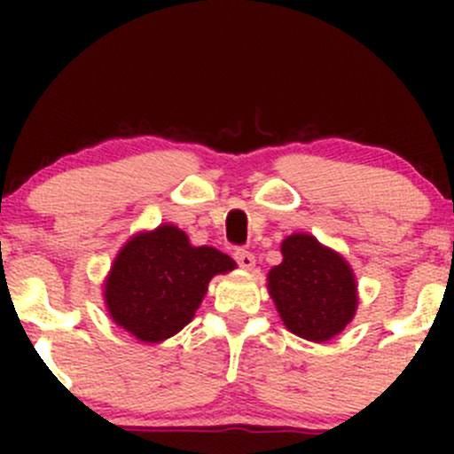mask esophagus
Segmentation results:
<instances>
[{
  "instance_id": "esophagus-1",
  "label": "esophagus",
  "mask_w": 454,
  "mask_h": 454,
  "mask_svg": "<svg viewBox=\"0 0 454 454\" xmlns=\"http://www.w3.org/2000/svg\"><path fill=\"white\" fill-rule=\"evenodd\" d=\"M234 260H237V264L245 270H252L256 267V256H254L252 252H247V249H234Z\"/></svg>"
}]
</instances>
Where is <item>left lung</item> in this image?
I'll return each instance as SVG.
<instances>
[{
	"mask_svg": "<svg viewBox=\"0 0 454 454\" xmlns=\"http://www.w3.org/2000/svg\"><path fill=\"white\" fill-rule=\"evenodd\" d=\"M281 254L267 288L286 328L316 343L333 340L350 325L358 305L350 264L305 232L290 234Z\"/></svg>",
	"mask_w": 454,
	"mask_h": 454,
	"instance_id": "1",
	"label": "left lung"
}]
</instances>
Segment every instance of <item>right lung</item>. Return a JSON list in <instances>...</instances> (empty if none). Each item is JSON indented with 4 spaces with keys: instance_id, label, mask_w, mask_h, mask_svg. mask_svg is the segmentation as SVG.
<instances>
[{
    "instance_id": "add662e5",
    "label": "right lung",
    "mask_w": 454,
    "mask_h": 454,
    "mask_svg": "<svg viewBox=\"0 0 454 454\" xmlns=\"http://www.w3.org/2000/svg\"><path fill=\"white\" fill-rule=\"evenodd\" d=\"M234 267L220 249L194 247L184 231L161 223L123 245L104 284V301L114 325L138 341L160 343L190 325L213 275Z\"/></svg>"
}]
</instances>
